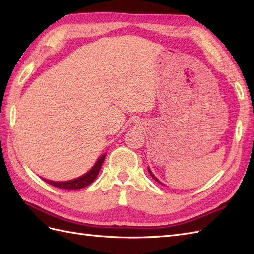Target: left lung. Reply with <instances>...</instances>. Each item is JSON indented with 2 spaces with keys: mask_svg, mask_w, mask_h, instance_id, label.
<instances>
[{
  "mask_svg": "<svg viewBox=\"0 0 254 254\" xmlns=\"http://www.w3.org/2000/svg\"><path fill=\"white\" fill-rule=\"evenodd\" d=\"M148 172H149V175H150V176H152V177L154 178V179H155L156 181H157V182H159V183H161V182H160V181H159V180L157 179V178H156V177H155V176L153 175V172H152V171H150V169H149V168H148ZM161 185H163V183H161Z\"/></svg>",
  "mask_w": 254,
  "mask_h": 254,
  "instance_id": "8db88e82",
  "label": "left lung"
}]
</instances>
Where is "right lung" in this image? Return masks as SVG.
<instances>
[{"mask_svg":"<svg viewBox=\"0 0 254 254\" xmlns=\"http://www.w3.org/2000/svg\"><path fill=\"white\" fill-rule=\"evenodd\" d=\"M105 158H106V154L101 155L98 158V160L96 161V164L94 165L93 168H91L87 174L83 175L82 177H78L76 179L68 180V181H51L42 178V180L46 181L47 183H49V185L53 187L59 188V189H65V190H77V189L85 188L89 186L90 183L96 179L97 176H98Z\"/></svg>","mask_w":254,"mask_h":254,"instance_id":"add662e5","label":"right lung"}]
</instances>
